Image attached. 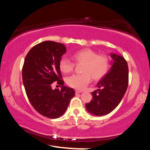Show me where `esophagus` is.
Here are the masks:
<instances>
[{
  "mask_svg": "<svg viewBox=\"0 0 150 150\" xmlns=\"http://www.w3.org/2000/svg\"><path fill=\"white\" fill-rule=\"evenodd\" d=\"M75 93H82V91H77V90H76V91H75Z\"/></svg>",
  "mask_w": 150,
  "mask_h": 150,
  "instance_id": "1",
  "label": "esophagus"
}]
</instances>
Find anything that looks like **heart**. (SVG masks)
<instances>
[{
    "mask_svg": "<svg viewBox=\"0 0 150 150\" xmlns=\"http://www.w3.org/2000/svg\"><path fill=\"white\" fill-rule=\"evenodd\" d=\"M76 64L83 63L82 74L73 75L66 79L69 87L77 90H83L91 82V77L94 81H99L107 74L110 68V60L106 55L97 54L89 48L76 51L72 55ZM61 71L65 74L71 73L75 68V63L66 58H61L59 62Z\"/></svg>",
    "mask_w": 150,
    "mask_h": 150,
    "instance_id": "obj_1",
    "label": "heart"
}]
</instances>
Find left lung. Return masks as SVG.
Masks as SVG:
<instances>
[{
    "instance_id": "8db88e82",
    "label": "left lung",
    "mask_w": 150,
    "mask_h": 150,
    "mask_svg": "<svg viewBox=\"0 0 150 150\" xmlns=\"http://www.w3.org/2000/svg\"><path fill=\"white\" fill-rule=\"evenodd\" d=\"M112 58L110 71L98 83V90L92 93L93 98L86 104L88 112L95 116L111 112L122 99L128 85V66L123 57L110 54Z\"/></svg>"
}]
</instances>
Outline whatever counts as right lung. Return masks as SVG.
<instances>
[{"mask_svg":"<svg viewBox=\"0 0 150 150\" xmlns=\"http://www.w3.org/2000/svg\"><path fill=\"white\" fill-rule=\"evenodd\" d=\"M65 52L63 44L43 42L29 51L22 67V80L29 101L38 112L50 118L62 116L75 96L73 88L63 85L59 68ZM54 82L62 86V90L52 89Z\"/></svg>","mask_w":150,"mask_h":150,"instance_id":"1","label":"right lung"}]
</instances>
